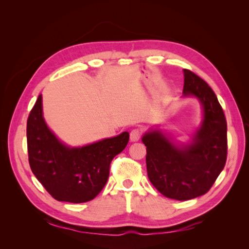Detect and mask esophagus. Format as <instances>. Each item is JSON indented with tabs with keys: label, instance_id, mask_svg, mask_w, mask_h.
<instances>
[{
	"label": "esophagus",
	"instance_id": "1",
	"mask_svg": "<svg viewBox=\"0 0 249 249\" xmlns=\"http://www.w3.org/2000/svg\"><path fill=\"white\" fill-rule=\"evenodd\" d=\"M141 135H142V132L140 129H134L130 133V140L133 142H136L141 138Z\"/></svg>",
	"mask_w": 249,
	"mask_h": 249
}]
</instances>
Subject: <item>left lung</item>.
<instances>
[{"label": "left lung", "mask_w": 249, "mask_h": 249, "mask_svg": "<svg viewBox=\"0 0 249 249\" xmlns=\"http://www.w3.org/2000/svg\"><path fill=\"white\" fill-rule=\"evenodd\" d=\"M184 96H194L202 107V120L189 143H178L161 130L142 137L146 146L150 183L164 196L188 200L206 194L227 162L228 126L217 96L207 83L184 70Z\"/></svg>", "instance_id": "left-lung-1"}]
</instances>
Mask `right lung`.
Returning a JSON list of instances; mask_svg holds the SVG:
<instances>
[{"instance_id": "obj_1", "label": "right lung", "mask_w": 249, "mask_h": 249, "mask_svg": "<svg viewBox=\"0 0 249 249\" xmlns=\"http://www.w3.org/2000/svg\"><path fill=\"white\" fill-rule=\"evenodd\" d=\"M124 132L80 147L60 141L47 125L39 94L27 122L30 167L53 197L72 203L93 199L106 185L110 164L129 142Z\"/></svg>"}]
</instances>
